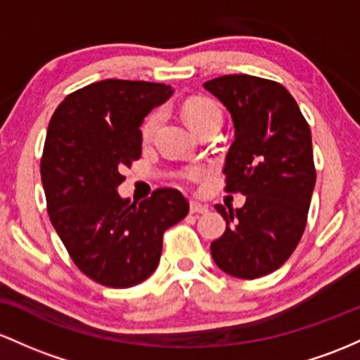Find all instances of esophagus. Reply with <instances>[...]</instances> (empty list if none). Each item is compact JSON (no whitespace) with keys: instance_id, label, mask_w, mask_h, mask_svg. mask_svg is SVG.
Masks as SVG:
<instances>
[{"instance_id":"1","label":"esophagus","mask_w":360,"mask_h":360,"mask_svg":"<svg viewBox=\"0 0 360 360\" xmlns=\"http://www.w3.org/2000/svg\"><path fill=\"white\" fill-rule=\"evenodd\" d=\"M191 212L192 214H207L209 212V207H207V205L199 204V202L192 200L191 202Z\"/></svg>"}]
</instances>
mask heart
I'll return each instance as SVG.
<instances>
[{
	"mask_svg": "<svg viewBox=\"0 0 360 360\" xmlns=\"http://www.w3.org/2000/svg\"><path fill=\"white\" fill-rule=\"evenodd\" d=\"M181 114H184L185 120H187V124L192 129L197 127L202 122H207V120H212V119L223 120V112H221L219 105H217L216 102H212V100L204 98V96H195V98L187 100L184 105V108H181ZM160 122H161L160 112H153V114L149 115L146 120H144L143 129H141L144 139H149V137L155 134L156 129H158V126H160ZM185 175L192 180L200 179V176L204 175V169L192 168V169H188Z\"/></svg>",
	"mask_w": 360,
	"mask_h": 360,
	"instance_id": "b5f03b06",
	"label": "heart"
}]
</instances>
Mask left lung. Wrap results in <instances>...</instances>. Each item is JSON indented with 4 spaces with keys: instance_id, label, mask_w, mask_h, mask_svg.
Masks as SVG:
<instances>
[{
    "instance_id": "left-lung-1",
    "label": "left lung",
    "mask_w": 360,
    "mask_h": 360,
    "mask_svg": "<svg viewBox=\"0 0 360 360\" xmlns=\"http://www.w3.org/2000/svg\"><path fill=\"white\" fill-rule=\"evenodd\" d=\"M204 88L233 119L226 191L246 197L240 209L216 205L226 231L211 255L229 276L264 277L284 265L304 233L316 184L309 126L292 95L270 79L226 75Z\"/></svg>"
}]
</instances>
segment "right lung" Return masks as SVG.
<instances>
[{"mask_svg": "<svg viewBox=\"0 0 360 360\" xmlns=\"http://www.w3.org/2000/svg\"><path fill=\"white\" fill-rule=\"evenodd\" d=\"M173 95L169 84L103 79L71 93L52 115L40 175L51 223L84 276L132 288L155 272L163 233L188 214L175 188L131 202L117 192L141 158V124Z\"/></svg>", "mask_w": 360, "mask_h": 360, "instance_id": "1", "label": "right lung"}]
</instances>
